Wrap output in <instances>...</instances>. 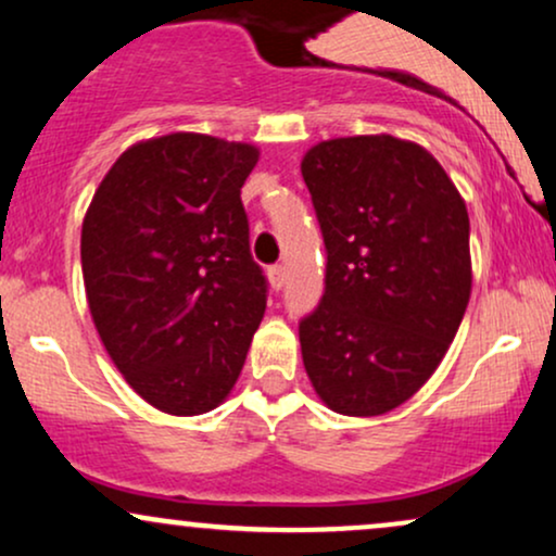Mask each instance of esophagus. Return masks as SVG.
Returning a JSON list of instances; mask_svg holds the SVG:
<instances>
[{
    "instance_id": "esophagus-1",
    "label": "esophagus",
    "mask_w": 556,
    "mask_h": 556,
    "mask_svg": "<svg viewBox=\"0 0 556 556\" xmlns=\"http://www.w3.org/2000/svg\"><path fill=\"white\" fill-rule=\"evenodd\" d=\"M266 277H269L271 290H282V287H285V279H287L285 266H269V271H266Z\"/></svg>"
}]
</instances>
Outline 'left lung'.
Returning a JSON list of instances; mask_svg holds the SVG:
<instances>
[{
	"mask_svg": "<svg viewBox=\"0 0 556 556\" xmlns=\"http://www.w3.org/2000/svg\"><path fill=\"white\" fill-rule=\"evenodd\" d=\"M327 290L300 321L311 384L329 410L384 416L437 366L470 300L463 195L424 146L394 136L321 140L300 162Z\"/></svg>",
	"mask_w": 556,
	"mask_h": 556,
	"instance_id": "1",
	"label": "left lung"
}]
</instances>
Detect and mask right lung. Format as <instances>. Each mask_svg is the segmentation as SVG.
I'll use <instances>...</instances> for the list:
<instances>
[{"label":"right lung","mask_w":556,"mask_h":556,"mask_svg":"<svg viewBox=\"0 0 556 556\" xmlns=\"http://www.w3.org/2000/svg\"><path fill=\"white\" fill-rule=\"evenodd\" d=\"M258 149L201 132L130 146L96 188L80 264L91 318L125 381L156 410L225 402L266 311L240 188Z\"/></svg>","instance_id":"right-lung-1"}]
</instances>
